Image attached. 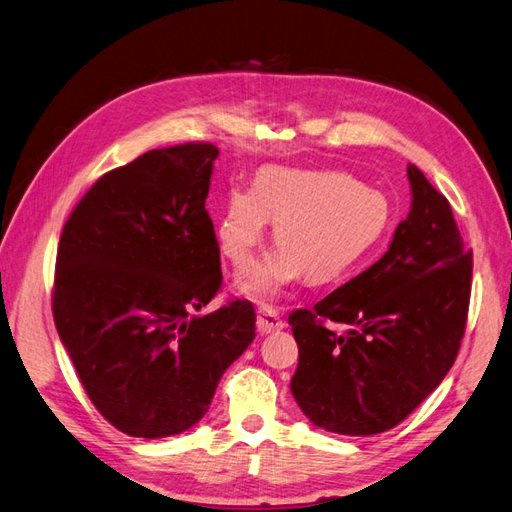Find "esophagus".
Masks as SVG:
<instances>
[{"label": "esophagus", "mask_w": 512, "mask_h": 512, "mask_svg": "<svg viewBox=\"0 0 512 512\" xmlns=\"http://www.w3.org/2000/svg\"><path fill=\"white\" fill-rule=\"evenodd\" d=\"M285 322L279 318V313L272 307H261L257 313V331L261 335H268L274 331H283Z\"/></svg>", "instance_id": "1"}]
</instances>
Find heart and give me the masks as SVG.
<instances>
[{
  "label": "heart",
  "mask_w": 512,
  "mask_h": 512,
  "mask_svg": "<svg viewBox=\"0 0 512 512\" xmlns=\"http://www.w3.org/2000/svg\"><path fill=\"white\" fill-rule=\"evenodd\" d=\"M270 220L281 246L238 281L257 303L277 298L303 274L309 283L344 277L385 240L393 205L337 170L266 166L253 188L233 186L225 196L216 222L222 255L240 270L251 266Z\"/></svg>",
  "instance_id": "1"
}]
</instances>
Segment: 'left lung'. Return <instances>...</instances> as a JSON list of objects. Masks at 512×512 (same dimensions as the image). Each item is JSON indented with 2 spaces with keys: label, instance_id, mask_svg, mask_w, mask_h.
Returning <instances> with one entry per match:
<instances>
[{
  "label": "left lung",
  "instance_id": "1",
  "mask_svg": "<svg viewBox=\"0 0 512 512\" xmlns=\"http://www.w3.org/2000/svg\"><path fill=\"white\" fill-rule=\"evenodd\" d=\"M406 173L411 212L387 253L287 318L298 344L290 389L313 424L337 435L398 426L450 372L465 333L474 259L448 199L417 166Z\"/></svg>",
  "mask_w": 512,
  "mask_h": 512
}]
</instances>
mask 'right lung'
<instances>
[{"label": "right lung", "mask_w": 512, "mask_h": 512, "mask_svg": "<svg viewBox=\"0 0 512 512\" xmlns=\"http://www.w3.org/2000/svg\"><path fill=\"white\" fill-rule=\"evenodd\" d=\"M218 149H153L103 175L62 229L51 309L90 402L129 437L179 435L255 339V307L192 316L222 283L205 209Z\"/></svg>", "instance_id": "add662e5"}]
</instances>
